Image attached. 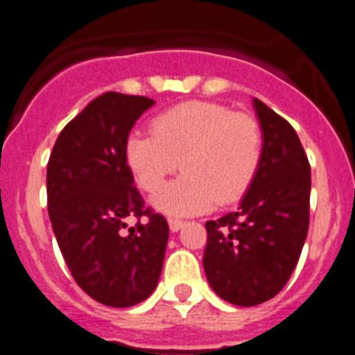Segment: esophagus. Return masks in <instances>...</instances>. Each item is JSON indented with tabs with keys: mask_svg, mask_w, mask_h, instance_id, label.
Segmentation results:
<instances>
[{
	"mask_svg": "<svg viewBox=\"0 0 355 355\" xmlns=\"http://www.w3.org/2000/svg\"><path fill=\"white\" fill-rule=\"evenodd\" d=\"M168 225H171V231H180L181 227L184 225L183 220H180V218H168Z\"/></svg>",
	"mask_w": 355,
	"mask_h": 355,
	"instance_id": "1",
	"label": "esophagus"
}]
</instances>
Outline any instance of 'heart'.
Segmentation results:
<instances>
[{
	"label": "heart",
	"instance_id": "1",
	"mask_svg": "<svg viewBox=\"0 0 355 355\" xmlns=\"http://www.w3.org/2000/svg\"><path fill=\"white\" fill-rule=\"evenodd\" d=\"M263 159V130L249 114L218 103L188 101L150 121V135H131L126 162L142 190L158 192L174 172L180 180L155 197L174 216L202 213L245 196Z\"/></svg>",
	"mask_w": 355,
	"mask_h": 355
}]
</instances>
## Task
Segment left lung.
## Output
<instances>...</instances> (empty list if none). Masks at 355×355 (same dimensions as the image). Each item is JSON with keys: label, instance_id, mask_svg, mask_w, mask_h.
<instances>
[{"label": "left lung", "instance_id": "8db88e82", "mask_svg": "<svg viewBox=\"0 0 355 355\" xmlns=\"http://www.w3.org/2000/svg\"><path fill=\"white\" fill-rule=\"evenodd\" d=\"M263 130L258 175L236 211L206 222V277L220 299L258 306L283 290L309 229L311 167L297 131L259 99Z\"/></svg>", "mask_w": 355, "mask_h": 355}]
</instances>
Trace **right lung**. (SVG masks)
Wrapping results in <instances>:
<instances>
[{"label":"right lung","instance_id":"obj_1","mask_svg":"<svg viewBox=\"0 0 355 355\" xmlns=\"http://www.w3.org/2000/svg\"><path fill=\"white\" fill-rule=\"evenodd\" d=\"M153 105L101 94L62 130L48 162V213L62 256L78 286L110 307L155 291L167 249V220L146 208L126 162L131 128Z\"/></svg>","mask_w":355,"mask_h":355}]
</instances>
